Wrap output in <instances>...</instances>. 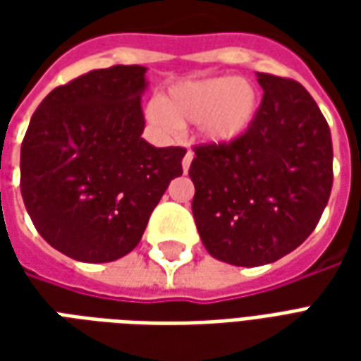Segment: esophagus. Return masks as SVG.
<instances>
[{
    "label": "esophagus",
    "mask_w": 361,
    "mask_h": 361,
    "mask_svg": "<svg viewBox=\"0 0 361 361\" xmlns=\"http://www.w3.org/2000/svg\"><path fill=\"white\" fill-rule=\"evenodd\" d=\"M191 160H193V152H191V150H188V152H185V157H183V160H181L183 172H188V170H189V166H191Z\"/></svg>",
    "instance_id": "obj_1"
}]
</instances>
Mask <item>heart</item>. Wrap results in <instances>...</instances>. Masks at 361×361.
Instances as JSON below:
<instances>
[{"label":"heart","mask_w":361,"mask_h":361,"mask_svg":"<svg viewBox=\"0 0 361 361\" xmlns=\"http://www.w3.org/2000/svg\"><path fill=\"white\" fill-rule=\"evenodd\" d=\"M257 110L253 85L235 77H216L176 87L160 102L150 104L149 119L164 133H173L183 123H199L204 141L226 145L247 133Z\"/></svg>","instance_id":"1"}]
</instances>
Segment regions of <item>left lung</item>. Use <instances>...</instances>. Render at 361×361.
Listing matches in <instances>:
<instances>
[{"mask_svg": "<svg viewBox=\"0 0 361 361\" xmlns=\"http://www.w3.org/2000/svg\"><path fill=\"white\" fill-rule=\"evenodd\" d=\"M263 100L242 135L197 145L191 211L204 250L235 267L279 261L315 230L333 189L325 116L294 79L257 73Z\"/></svg>", "mask_w": 361, "mask_h": 361, "instance_id": "1", "label": "left lung"}]
</instances>
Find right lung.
I'll use <instances>...</instances> for the list:
<instances>
[{
    "mask_svg": "<svg viewBox=\"0 0 361 361\" xmlns=\"http://www.w3.org/2000/svg\"><path fill=\"white\" fill-rule=\"evenodd\" d=\"M145 67L94 69L56 87L32 114L20 147V193L51 247L85 263L123 257L141 242L150 212L185 149L141 137Z\"/></svg>",
    "mask_w": 361,
    "mask_h": 361,
    "instance_id": "obj_1",
    "label": "right lung"
}]
</instances>
